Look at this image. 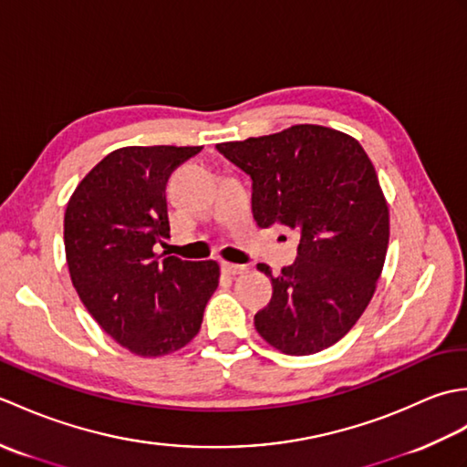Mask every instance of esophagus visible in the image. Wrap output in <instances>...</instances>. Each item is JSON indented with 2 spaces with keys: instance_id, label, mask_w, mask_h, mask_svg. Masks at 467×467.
I'll use <instances>...</instances> for the list:
<instances>
[{
  "instance_id": "34e87169",
  "label": "esophagus",
  "mask_w": 467,
  "mask_h": 467,
  "mask_svg": "<svg viewBox=\"0 0 467 467\" xmlns=\"http://www.w3.org/2000/svg\"><path fill=\"white\" fill-rule=\"evenodd\" d=\"M221 269H223V273H226V275H241V273H244L246 271V266L244 265H234V263H226V261H223L221 263Z\"/></svg>"
}]
</instances>
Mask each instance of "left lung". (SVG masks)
<instances>
[{"instance_id": "left-lung-1", "label": "left lung", "mask_w": 467, "mask_h": 467, "mask_svg": "<svg viewBox=\"0 0 467 467\" xmlns=\"http://www.w3.org/2000/svg\"><path fill=\"white\" fill-rule=\"evenodd\" d=\"M216 148L251 176L256 224L301 236L279 276L256 266L273 283L256 331L286 355L335 345L369 305L389 244V208L369 156L353 136L317 124Z\"/></svg>"}]
</instances>
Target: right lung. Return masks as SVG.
<instances>
[{
  "instance_id": "add662e5",
  "label": "right lung",
  "mask_w": 467,
  "mask_h": 467,
  "mask_svg": "<svg viewBox=\"0 0 467 467\" xmlns=\"http://www.w3.org/2000/svg\"><path fill=\"white\" fill-rule=\"evenodd\" d=\"M202 146H126L76 186L64 216L72 285L96 323L140 357L182 349L218 286L216 261L156 254L171 236L166 182Z\"/></svg>"
}]
</instances>
